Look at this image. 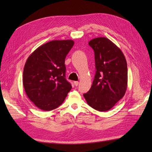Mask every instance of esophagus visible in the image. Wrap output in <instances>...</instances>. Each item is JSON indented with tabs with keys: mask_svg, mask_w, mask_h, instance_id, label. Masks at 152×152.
I'll return each mask as SVG.
<instances>
[{
	"mask_svg": "<svg viewBox=\"0 0 152 152\" xmlns=\"http://www.w3.org/2000/svg\"><path fill=\"white\" fill-rule=\"evenodd\" d=\"M74 85H75V86H77L78 85L79 82L78 81H76V82H74Z\"/></svg>",
	"mask_w": 152,
	"mask_h": 152,
	"instance_id": "34e87169",
	"label": "esophagus"
}]
</instances>
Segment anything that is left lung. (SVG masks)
I'll return each instance as SVG.
<instances>
[{
    "mask_svg": "<svg viewBox=\"0 0 152 152\" xmlns=\"http://www.w3.org/2000/svg\"><path fill=\"white\" fill-rule=\"evenodd\" d=\"M95 53L96 73L87 103L96 110L108 111L125 95L127 88V64L121 50L105 37L89 42Z\"/></svg>",
    "mask_w": 152,
    "mask_h": 152,
    "instance_id": "left-lung-1",
    "label": "left lung"
}]
</instances>
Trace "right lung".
Wrapping results in <instances>:
<instances>
[{"label":"right lung","instance_id":"add662e5","mask_svg":"<svg viewBox=\"0 0 152 152\" xmlns=\"http://www.w3.org/2000/svg\"><path fill=\"white\" fill-rule=\"evenodd\" d=\"M74 44L72 40L48 42L28 57L23 83L28 99L39 109L50 111L59 107L72 89L65 78L64 60Z\"/></svg>","mask_w":152,"mask_h":152}]
</instances>
